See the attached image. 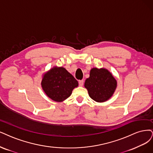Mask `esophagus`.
<instances>
[{
    "label": "esophagus",
    "instance_id": "1",
    "mask_svg": "<svg viewBox=\"0 0 153 153\" xmlns=\"http://www.w3.org/2000/svg\"><path fill=\"white\" fill-rule=\"evenodd\" d=\"M83 83H84V81L83 80H80L79 81V85L80 86H82Z\"/></svg>",
    "mask_w": 153,
    "mask_h": 153
}]
</instances>
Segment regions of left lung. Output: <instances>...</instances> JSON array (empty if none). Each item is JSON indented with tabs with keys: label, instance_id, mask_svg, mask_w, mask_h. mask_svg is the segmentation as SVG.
Returning <instances> with one entry per match:
<instances>
[{
	"label": "left lung",
	"instance_id": "8db88e82",
	"mask_svg": "<svg viewBox=\"0 0 153 153\" xmlns=\"http://www.w3.org/2000/svg\"><path fill=\"white\" fill-rule=\"evenodd\" d=\"M84 86L91 98L101 103L111 97L117 88V81L108 70L93 68L84 82Z\"/></svg>",
	"mask_w": 153,
	"mask_h": 153
}]
</instances>
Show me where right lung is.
Masks as SVG:
<instances>
[{
  "label": "right lung",
  "mask_w": 153,
  "mask_h": 153,
  "mask_svg": "<svg viewBox=\"0 0 153 153\" xmlns=\"http://www.w3.org/2000/svg\"><path fill=\"white\" fill-rule=\"evenodd\" d=\"M42 86L50 98L60 102L70 97L78 82L65 68L55 67L45 74Z\"/></svg>",
  "instance_id": "obj_1"
}]
</instances>
